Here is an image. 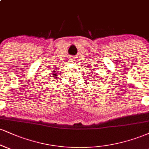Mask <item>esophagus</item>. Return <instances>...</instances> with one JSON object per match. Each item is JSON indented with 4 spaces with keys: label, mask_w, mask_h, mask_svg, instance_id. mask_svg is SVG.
Here are the masks:
<instances>
[{
    "label": "esophagus",
    "mask_w": 149,
    "mask_h": 149,
    "mask_svg": "<svg viewBox=\"0 0 149 149\" xmlns=\"http://www.w3.org/2000/svg\"><path fill=\"white\" fill-rule=\"evenodd\" d=\"M72 61H73V62H75V61H76V60H75V59H72Z\"/></svg>",
    "instance_id": "esophagus-1"
}]
</instances>
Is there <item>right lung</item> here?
Returning a JSON list of instances; mask_svg holds the SVG:
<instances>
[{"instance_id":"add662e5","label":"right lung","mask_w":149,"mask_h":149,"mask_svg":"<svg viewBox=\"0 0 149 149\" xmlns=\"http://www.w3.org/2000/svg\"><path fill=\"white\" fill-rule=\"evenodd\" d=\"M57 73H58V69H57V70H55V71H53V73H52V77H57Z\"/></svg>"}]
</instances>
